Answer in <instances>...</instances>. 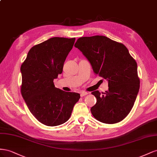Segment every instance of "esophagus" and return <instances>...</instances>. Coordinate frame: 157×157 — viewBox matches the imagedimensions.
Instances as JSON below:
<instances>
[{"label":"esophagus","instance_id":"34e87169","mask_svg":"<svg viewBox=\"0 0 157 157\" xmlns=\"http://www.w3.org/2000/svg\"><path fill=\"white\" fill-rule=\"evenodd\" d=\"M89 93L88 92H86V91H82L81 93H80V95H81V97H83L85 95H88Z\"/></svg>","mask_w":157,"mask_h":157}]
</instances>
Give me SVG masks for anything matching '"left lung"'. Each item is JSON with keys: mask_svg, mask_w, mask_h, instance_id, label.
I'll list each match as a JSON object with an SVG mask.
<instances>
[{"mask_svg": "<svg viewBox=\"0 0 157 157\" xmlns=\"http://www.w3.org/2000/svg\"><path fill=\"white\" fill-rule=\"evenodd\" d=\"M74 46L90 62L94 73L108 81V91L91 93L97 98L91 109L93 116L105 124L122 121L131 111L140 89L136 60L123 44L102 35L80 37Z\"/></svg>", "mask_w": 157, "mask_h": 157, "instance_id": "8db88e82", "label": "left lung"}]
</instances>
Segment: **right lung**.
<instances>
[{
  "label": "right lung",
  "mask_w": 157,
  "mask_h": 157,
  "mask_svg": "<svg viewBox=\"0 0 157 157\" xmlns=\"http://www.w3.org/2000/svg\"><path fill=\"white\" fill-rule=\"evenodd\" d=\"M75 38L52 37L31 48L21 66V93L29 110L48 126L65 123L80 95L56 88L54 79L62 74Z\"/></svg>",
  "instance_id": "obj_1"
}]
</instances>
